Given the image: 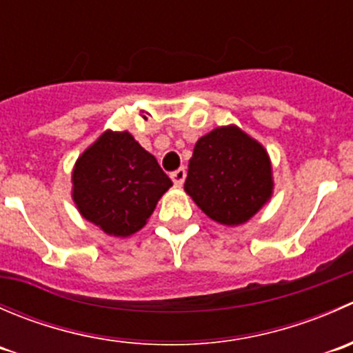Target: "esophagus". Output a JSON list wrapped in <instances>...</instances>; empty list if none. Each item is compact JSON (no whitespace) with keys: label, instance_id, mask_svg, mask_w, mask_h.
Masks as SVG:
<instances>
[{"label":"esophagus","instance_id":"1","mask_svg":"<svg viewBox=\"0 0 353 353\" xmlns=\"http://www.w3.org/2000/svg\"><path fill=\"white\" fill-rule=\"evenodd\" d=\"M170 179L174 181L176 186H181V184L184 183V179H186V169H184V167H179L177 170H174V172L170 174Z\"/></svg>","mask_w":353,"mask_h":353}]
</instances>
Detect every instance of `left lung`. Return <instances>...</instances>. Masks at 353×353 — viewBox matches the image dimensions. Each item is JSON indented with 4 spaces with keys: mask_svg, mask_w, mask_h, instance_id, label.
Instances as JSON below:
<instances>
[{
    "mask_svg": "<svg viewBox=\"0 0 353 353\" xmlns=\"http://www.w3.org/2000/svg\"><path fill=\"white\" fill-rule=\"evenodd\" d=\"M184 190L215 222H248L272 196L268 154L239 128H216L194 145Z\"/></svg>",
    "mask_w": 353,
    "mask_h": 353,
    "instance_id": "left-lung-1",
    "label": "left lung"
}]
</instances>
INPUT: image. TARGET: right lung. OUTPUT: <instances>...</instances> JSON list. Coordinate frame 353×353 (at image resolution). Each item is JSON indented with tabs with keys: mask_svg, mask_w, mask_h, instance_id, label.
Instances as JSON below:
<instances>
[{
	"mask_svg": "<svg viewBox=\"0 0 353 353\" xmlns=\"http://www.w3.org/2000/svg\"><path fill=\"white\" fill-rule=\"evenodd\" d=\"M170 186L155 157L128 131H105L73 170V199L83 219L116 237L140 230Z\"/></svg>",
	"mask_w": 353,
	"mask_h": 353,
	"instance_id": "obj_1",
	"label": "right lung"
}]
</instances>
